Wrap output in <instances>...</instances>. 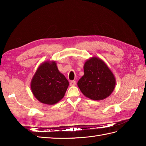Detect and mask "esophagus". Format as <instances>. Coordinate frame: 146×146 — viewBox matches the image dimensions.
Instances as JSON below:
<instances>
[{
  "label": "esophagus",
  "mask_w": 146,
  "mask_h": 146,
  "mask_svg": "<svg viewBox=\"0 0 146 146\" xmlns=\"http://www.w3.org/2000/svg\"><path fill=\"white\" fill-rule=\"evenodd\" d=\"M76 85V82L75 81H71L70 83V86H75Z\"/></svg>",
  "instance_id": "34e87169"
}]
</instances>
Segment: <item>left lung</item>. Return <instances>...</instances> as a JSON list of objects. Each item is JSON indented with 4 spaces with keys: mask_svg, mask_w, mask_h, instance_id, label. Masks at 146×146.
Wrapping results in <instances>:
<instances>
[{
    "mask_svg": "<svg viewBox=\"0 0 146 146\" xmlns=\"http://www.w3.org/2000/svg\"><path fill=\"white\" fill-rule=\"evenodd\" d=\"M83 69L84 75L77 85L85 97L93 100H102L111 94L116 80L103 60L93 56L85 61Z\"/></svg>",
    "mask_w": 146,
    "mask_h": 146,
    "instance_id": "1",
    "label": "left lung"
}]
</instances>
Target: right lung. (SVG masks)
<instances>
[{"instance_id": "1", "label": "right lung", "mask_w": 146, "mask_h": 146, "mask_svg": "<svg viewBox=\"0 0 146 146\" xmlns=\"http://www.w3.org/2000/svg\"><path fill=\"white\" fill-rule=\"evenodd\" d=\"M69 82L59 71L55 61L43 62L37 69L31 82L33 94L41 103L57 104L64 97Z\"/></svg>"}]
</instances>
